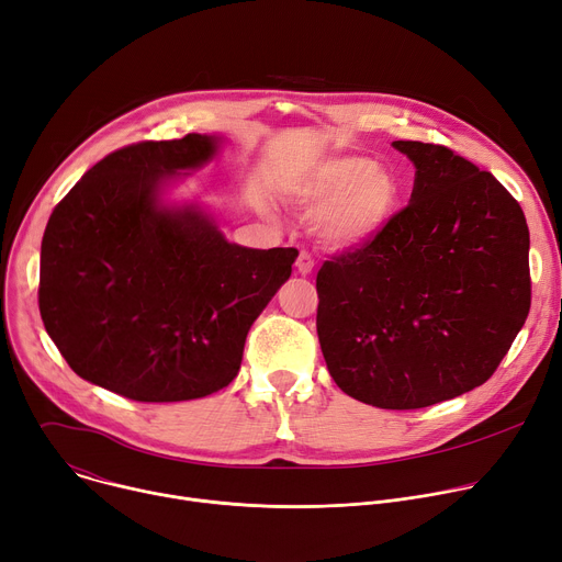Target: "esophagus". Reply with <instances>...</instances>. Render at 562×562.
Wrapping results in <instances>:
<instances>
[{
  "label": "esophagus",
  "instance_id": "obj_1",
  "mask_svg": "<svg viewBox=\"0 0 562 562\" xmlns=\"http://www.w3.org/2000/svg\"><path fill=\"white\" fill-rule=\"evenodd\" d=\"M313 268H315V258L308 254V251H299V256H296V270H299V274H311L313 272Z\"/></svg>",
  "mask_w": 562,
  "mask_h": 562
}]
</instances>
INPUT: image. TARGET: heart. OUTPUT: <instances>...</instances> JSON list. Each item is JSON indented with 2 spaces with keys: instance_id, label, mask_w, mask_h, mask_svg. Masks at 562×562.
<instances>
[{
  "instance_id": "obj_1",
  "label": "heart",
  "mask_w": 562,
  "mask_h": 562,
  "mask_svg": "<svg viewBox=\"0 0 562 562\" xmlns=\"http://www.w3.org/2000/svg\"><path fill=\"white\" fill-rule=\"evenodd\" d=\"M301 198L322 215V234L333 245L371 240L396 213L403 182L390 166L369 157L344 155L315 166Z\"/></svg>"
}]
</instances>
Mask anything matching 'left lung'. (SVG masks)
I'll return each instance as SVG.
<instances>
[{"instance_id":"obj_1","label":"left lung","mask_w":562,"mask_h":562,"mask_svg":"<svg viewBox=\"0 0 562 562\" xmlns=\"http://www.w3.org/2000/svg\"><path fill=\"white\" fill-rule=\"evenodd\" d=\"M409 204L317 272V335L335 384L382 409H420L484 384L531 308L525 211L448 146L394 142Z\"/></svg>"}]
</instances>
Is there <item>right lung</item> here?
<instances>
[{"label":"right lung","mask_w":562,"mask_h":562,"mask_svg":"<svg viewBox=\"0 0 562 562\" xmlns=\"http://www.w3.org/2000/svg\"><path fill=\"white\" fill-rule=\"evenodd\" d=\"M218 139L123 146L56 204L42 236L37 304L67 364L108 392L178 403L227 386L245 337L288 281L294 247L249 249L161 184L202 166Z\"/></svg>","instance_id":"add662e5"}]
</instances>
